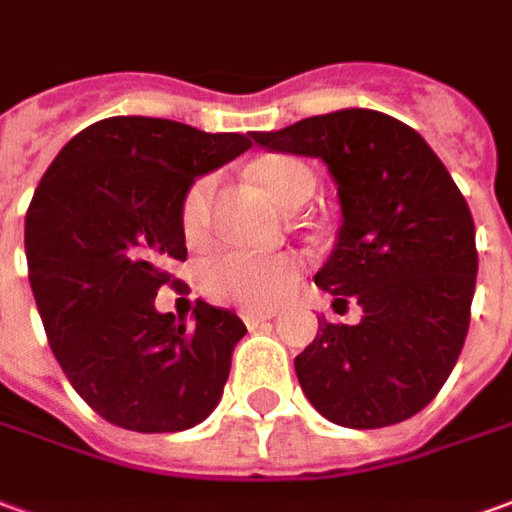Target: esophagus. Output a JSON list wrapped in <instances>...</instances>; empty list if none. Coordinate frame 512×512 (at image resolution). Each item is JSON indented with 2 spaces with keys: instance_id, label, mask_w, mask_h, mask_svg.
I'll return each mask as SVG.
<instances>
[{
  "instance_id": "34e87169",
  "label": "esophagus",
  "mask_w": 512,
  "mask_h": 512,
  "mask_svg": "<svg viewBox=\"0 0 512 512\" xmlns=\"http://www.w3.org/2000/svg\"><path fill=\"white\" fill-rule=\"evenodd\" d=\"M246 321V327L249 330H255V327H260V324H266V321H271L274 318V313H244L241 316Z\"/></svg>"
}]
</instances>
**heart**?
I'll return each mask as SVG.
<instances>
[{
  "mask_svg": "<svg viewBox=\"0 0 512 512\" xmlns=\"http://www.w3.org/2000/svg\"><path fill=\"white\" fill-rule=\"evenodd\" d=\"M255 180L282 207H296L310 199L316 180L305 163L293 157H266L255 163ZM216 194L213 177H199L182 199V230L188 241H205L210 205ZM299 280V260L291 255H257L232 249L207 260L202 268V291L221 305L241 310H274Z\"/></svg>",
  "mask_w": 512,
  "mask_h": 512,
  "instance_id": "heart-1",
  "label": "heart"
}]
</instances>
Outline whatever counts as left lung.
Listing matches in <instances>:
<instances>
[{
    "mask_svg": "<svg viewBox=\"0 0 512 512\" xmlns=\"http://www.w3.org/2000/svg\"><path fill=\"white\" fill-rule=\"evenodd\" d=\"M271 152L321 157L338 185L341 230L316 285L363 307L357 324L318 318L293 368L321 416L377 430L416 416L466 343L477 282L474 219L430 144L393 116L346 107L277 132Z\"/></svg>",
    "mask_w": 512,
    "mask_h": 512,
    "instance_id": "obj_1",
    "label": "left lung"
}]
</instances>
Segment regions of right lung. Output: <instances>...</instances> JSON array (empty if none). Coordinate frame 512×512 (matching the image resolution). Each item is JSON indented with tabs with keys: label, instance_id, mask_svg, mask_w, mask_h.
<instances>
[{
	"label": "right lung",
	"instance_id": "add662e5",
	"mask_svg": "<svg viewBox=\"0 0 512 512\" xmlns=\"http://www.w3.org/2000/svg\"><path fill=\"white\" fill-rule=\"evenodd\" d=\"M249 146V132L113 116L77 132L35 188L24 252L46 338L74 391L116 427L191 430L219 405L244 321L196 299L185 324L157 313L155 296L188 257V188Z\"/></svg>",
	"mask_w": 512,
	"mask_h": 512
}]
</instances>
